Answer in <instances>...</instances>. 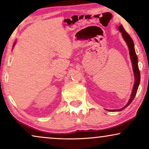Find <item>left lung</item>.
I'll return each mask as SVG.
<instances>
[{
	"label": "left lung",
	"mask_w": 149,
	"mask_h": 149,
	"mask_svg": "<svg viewBox=\"0 0 149 149\" xmlns=\"http://www.w3.org/2000/svg\"><path fill=\"white\" fill-rule=\"evenodd\" d=\"M118 30H119L120 32L122 34V36H123V40H125L126 43L127 45L128 49H129L130 52V59H131V62L132 64V68H133L134 74V84L133 89H132V91L130 95V98L127 102V104L124 106L123 107L119 109H116V110H107L109 111L112 112H117V111H121L125 109L126 107H127L130 104L132 103V102L133 101V100L135 97L136 95V92L138 89V86L140 85V73L139 68H138V57L137 55L136 54L135 48H134V43L132 38L130 37V36L128 34L126 31L124 29L123 26L120 25L118 26Z\"/></svg>",
	"instance_id": "left-lung-1"
}]
</instances>
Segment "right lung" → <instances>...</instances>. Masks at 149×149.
Segmentation results:
<instances>
[{"instance_id":"right-lung-1","label":"right lung","mask_w":149,"mask_h":149,"mask_svg":"<svg viewBox=\"0 0 149 149\" xmlns=\"http://www.w3.org/2000/svg\"><path fill=\"white\" fill-rule=\"evenodd\" d=\"M15 43H16V42H14V43H13V47H14V46L15 45Z\"/></svg>"}]
</instances>
